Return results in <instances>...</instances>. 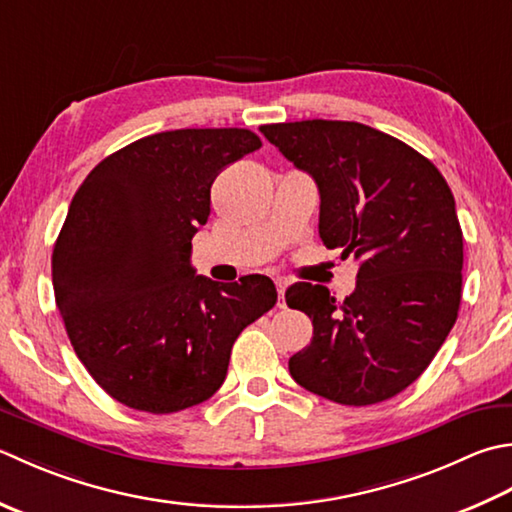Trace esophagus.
<instances>
[{"label": "esophagus", "instance_id": "obj_1", "mask_svg": "<svg viewBox=\"0 0 512 512\" xmlns=\"http://www.w3.org/2000/svg\"><path fill=\"white\" fill-rule=\"evenodd\" d=\"M275 286H277V295H279V306H284V295H286V282L284 279H277L275 282Z\"/></svg>", "mask_w": 512, "mask_h": 512}]
</instances>
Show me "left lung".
Returning <instances> with one entry per match:
<instances>
[{
  "label": "left lung",
  "mask_w": 512,
  "mask_h": 512,
  "mask_svg": "<svg viewBox=\"0 0 512 512\" xmlns=\"http://www.w3.org/2000/svg\"><path fill=\"white\" fill-rule=\"evenodd\" d=\"M259 130L315 179L322 242L359 264L344 302L319 284L286 290V304L313 319L290 375L346 406L395 397L433 362L462 302L464 237L446 179L415 148L357 122Z\"/></svg>",
  "instance_id": "1"
}]
</instances>
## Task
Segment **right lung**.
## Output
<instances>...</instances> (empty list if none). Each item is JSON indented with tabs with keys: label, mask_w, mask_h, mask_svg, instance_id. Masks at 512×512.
Masks as SVG:
<instances>
[{
	"label": "right lung",
	"mask_w": 512,
	"mask_h": 512,
	"mask_svg": "<svg viewBox=\"0 0 512 512\" xmlns=\"http://www.w3.org/2000/svg\"><path fill=\"white\" fill-rule=\"evenodd\" d=\"M259 146L246 128L166 130L77 188L53 248L55 302L79 362L119 404L168 415L206 402L239 333L275 306L264 275L219 284L190 266L219 170Z\"/></svg>",
	"instance_id": "obj_1"
}]
</instances>
